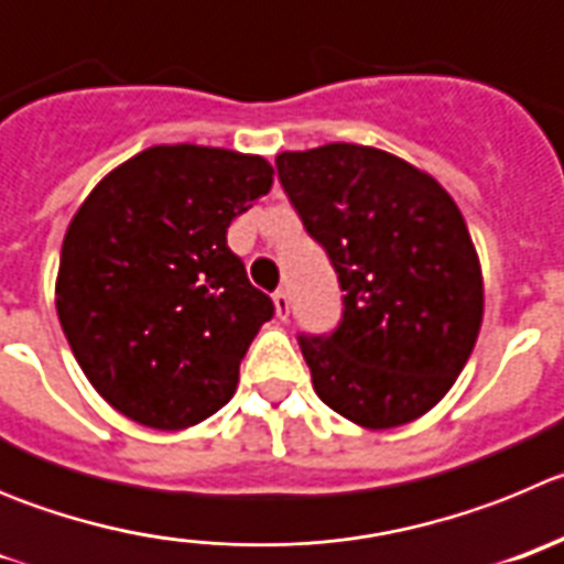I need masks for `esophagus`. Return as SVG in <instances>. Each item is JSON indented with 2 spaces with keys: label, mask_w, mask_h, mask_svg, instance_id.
I'll use <instances>...</instances> for the list:
<instances>
[{
  "label": "esophagus",
  "mask_w": 564,
  "mask_h": 564,
  "mask_svg": "<svg viewBox=\"0 0 564 564\" xmlns=\"http://www.w3.org/2000/svg\"><path fill=\"white\" fill-rule=\"evenodd\" d=\"M272 301H275L278 317L286 319L289 317V292H286V289H278V292L272 294Z\"/></svg>",
  "instance_id": "34e87169"
}]
</instances>
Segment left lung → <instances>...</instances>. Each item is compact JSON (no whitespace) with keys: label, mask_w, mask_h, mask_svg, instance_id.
<instances>
[{"label":"left lung","mask_w":564,"mask_h":564,"mask_svg":"<svg viewBox=\"0 0 564 564\" xmlns=\"http://www.w3.org/2000/svg\"><path fill=\"white\" fill-rule=\"evenodd\" d=\"M275 165L345 292L332 334L297 337L314 390L359 427L415 421L453 388L484 319L458 205L433 176L370 145L283 151Z\"/></svg>","instance_id":"obj_1"}]
</instances>
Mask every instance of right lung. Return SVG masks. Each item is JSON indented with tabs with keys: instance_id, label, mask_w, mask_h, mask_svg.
I'll use <instances>...</instances> for the list:
<instances>
[{
	"instance_id": "1",
	"label": "right lung",
	"mask_w": 564,
	"mask_h": 564,
	"mask_svg": "<svg viewBox=\"0 0 564 564\" xmlns=\"http://www.w3.org/2000/svg\"><path fill=\"white\" fill-rule=\"evenodd\" d=\"M270 187L263 156L154 145L78 207L55 308L80 370L118 413L185 430L230 402L275 306L227 247V227Z\"/></svg>"
}]
</instances>
